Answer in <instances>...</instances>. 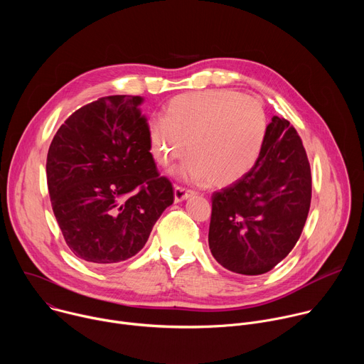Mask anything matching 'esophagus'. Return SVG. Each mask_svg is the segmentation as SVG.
I'll list each match as a JSON object with an SVG mask.
<instances>
[{
    "label": "esophagus",
    "mask_w": 364,
    "mask_h": 364,
    "mask_svg": "<svg viewBox=\"0 0 364 364\" xmlns=\"http://www.w3.org/2000/svg\"><path fill=\"white\" fill-rule=\"evenodd\" d=\"M190 196H193V191L186 190V188L178 187V186L174 187V201H176V203L184 201V200H187Z\"/></svg>",
    "instance_id": "1"
}]
</instances>
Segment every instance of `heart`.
<instances>
[{
    "instance_id": "obj_1",
    "label": "heart",
    "mask_w": 364,
    "mask_h": 364,
    "mask_svg": "<svg viewBox=\"0 0 364 364\" xmlns=\"http://www.w3.org/2000/svg\"><path fill=\"white\" fill-rule=\"evenodd\" d=\"M268 132L262 102L226 90H204L173 97L166 119L148 125L154 160L184 181L226 187L242 180L257 163Z\"/></svg>"
}]
</instances>
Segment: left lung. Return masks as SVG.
Listing matches in <instances>:
<instances>
[{
    "mask_svg": "<svg viewBox=\"0 0 364 364\" xmlns=\"http://www.w3.org/2000/svg\"><path fill=\"white\" fill-rule=\"evenodd\" d=\"M311 203V170L294 127L274 117L255 167L212 197L209 246L240 275L271 271L292 250Z\"/></svg>",
    "mask_w": 364,
    "mask_h": 364,
    "instance_id": "1",
    "label": "left lung"
}]
</instances>
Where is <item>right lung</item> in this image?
Here are the masks:
<instances>
[{"label":"right lung","mask_w":364,"mask_h":364,"mask_svg":"<svg viewBox=\"0 0 364 364\" xmlns=\"http://www.w3.org/2000/svg\"><path fill=\"white\" fill-rule=\"evenodd\" d=\"M142 96L100 97L72 114L50 144L46 173L65 240L82 261L136 255L174 201L149 152Z\"/></svg>","instance_id":"1"}]
</instances>
